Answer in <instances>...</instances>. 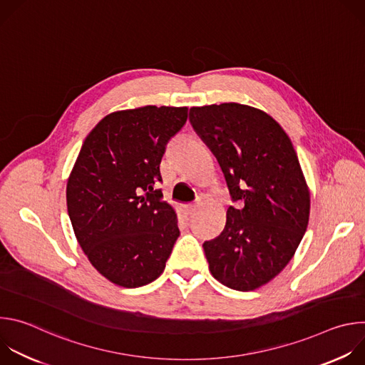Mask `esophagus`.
Listing matches in <instances>:
<instances>
[{
    "label": "esophagus",
    "instance_id": "34e87169",
    "mask_svg": "<svg viewBox=\"0 0 365 365\" xmlns=\"http://www.w3.org/2000/svg\"><path fill=\"white\" fill-rule=\"evenodd\" d=\"M197 210V205L196 203H190V205H185V212L187 215H192L195 211Z\"/></svg>",
    "mask_w": 365,
    "mask_h": 365
}]
</instances>
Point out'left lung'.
Segmentation results:
<instances>
[{
    "mask_svg": "<svg viewBox=\"0 0 365 365\" xmlns=\"http://www.w3.org/2000/svg\"><path fill=\"white\" fill-rule=\"evenodd\" d=\"M189 121L240 202L222 232L203 242L210 272L230 289L255 290L289 264L307 228L310 192L297 154L280 124L250 106L192 107Z\"/></svg>",
    "mask_w": 365,
    "mask_h": 365,
    "instance_id": "1",
    "label": "left lung"
}]
</instances>
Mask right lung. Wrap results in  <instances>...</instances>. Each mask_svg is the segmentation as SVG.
Instances as JSON below:
<instances>
[{
	"label": "right lung",
	"instance_id": "right-lung-1",
	"mask_svg": "<svg viewBox=\"0 0 365 365\" xmlns=\"http://www.w3.org/2000/svg\"><path fill=\"white\" fill-rule=\"evenodd\" d=\"M187 107L147 106L103 117L85 138L66 185L69 218L91 264L111 283L158 279L180 235L175 207L154 185Z\"/></svg>",
	"mask_w": 365,
	"mask_h": 365
}]
</instances>
